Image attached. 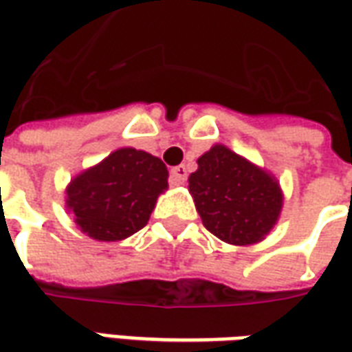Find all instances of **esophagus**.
<instances>
[{"mask_svg": "<svg viewBox=\"0 0 352 352\" xmlns=\"http://www.w3.org/2000/svg\"><path fill=\"white\" fill-rule=\"evenodd\" d=\"M186 177H188V169L184 168V166H177V168L171 169V173H169V181H171V184L179 186V184H184Z\"/></svg>", "mask_w": 352, "mask_h": 352, "instance_id": "34e87169", "label": "esophagus"}]
</instances>
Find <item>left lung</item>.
<instances>
[{
	"instance_id": "left-lung-1",
	"label": "left lung",
	"mask_w": 352,
	"mask_h": 352,
	"mask_svg": "<svg viewBox=\"0 0 352 352\" xmlns=\"http://www.w3.org/2000/svg\"><path fill=\"white\" fill-rule=\"evenodd\" d=\"M188 183L204 226L226 243L260 241L283 207L277 181L222 145L199 158Z\"/></svg>"
}]
</instances>
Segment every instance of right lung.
Wrapping results in <instances>:
<instances>
[{
  "instance_id": "add662e5",
  "label": "right lung",
  "mask_w": 352,
  "mask_h": 352,
  "mask_svg": "<svg viewBox=\"0 0 352 352\" xmlns=\"http://www.w3.org/2000/svg\"><path fill=\"white\" fill-rule=\"evenodd\" d=\"M166 188L168 169L160 158L135 148H118L73 179L67 207L88 236L118 241L145 226L158 194Z\"/></svg>"
}]
</instances>
